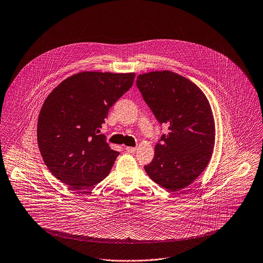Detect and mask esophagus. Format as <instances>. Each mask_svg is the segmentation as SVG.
<instances>
[{"instance_id": "esophagus-1", "label": "esophagus", "mask_w": 263, "mask_h": 263, "mask_svg": "<svg viewBox=\"0 0 263 263\" xmlns=\"http://www.w3.org/2000/svg\"><path fill=\"white\" fill-rule=\"evenodd\" d=\"M137 151L136 147H126V152L129 154H134Z\"/></svg>"}]
</instances>
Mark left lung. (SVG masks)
<instances>
[{
	"label": "left lung",
	"mask_w": 263,
	"mask_h": 263,
	"mask_svg": "<svg viewBox=\"0 0 263 263\" xmlns=\"http://www.w3.org/2000/svg\"><path fill=\"white\" fill-rule=\"evenodd\" d=\"M136 85L159 124L168 129L144 170L159 186L179 191L197 179L212 156L215 126L209 100L197 85L171 71L140 74Z\"/></svg>",
	"instance_id": "1"
}]
</instances>
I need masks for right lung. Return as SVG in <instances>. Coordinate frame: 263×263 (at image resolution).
I'll use <instances>...</instances> for the list:
<instances>
[{"mask_svg": "<svg viewBox=\"0 0 263 263\" xmlns=\"http://www.w3.org/2000/svg\"><path fill=\"white\" fill-rule=\"evenodd\" d=\"M135 73L81 72L62 81L42 106L37 143L48 168L80 190L103 181L119 153L99 134L108 109L133 84Z\"/></svg>", "mask_w": 263, "mask_h": 263, "instance_id": "obj_1", "label": "right lung"}]
</instances>
